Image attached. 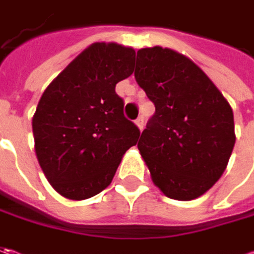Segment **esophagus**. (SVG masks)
Masks as SVG:
<instances>
[{"label": "esophagus", "mask_w": 254, "mask_h": 254, "mask_svg": "<svg viewBox=\"0 0 254 254\" xmlns=\"http://www.w3.org/2000/svg\"><path fill=\"white\" fill-rule=\"evenodd\" d=\"M135 124H137V127H138L140 130H142V128H144V119H142V117H138V119L135 120Z\"/></svg>", "instance_id": "obj_1"}]
</instances>
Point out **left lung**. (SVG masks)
I'll return each mask as SVG.
<instances>
[{
    "instance_id": "8db88e82",
    "label": "left lung",
    "mask_w": 254,
    "mask_h": 254,
    "mask_svg": "<svg viewBox=\"0 0 254 254\" xmlns=\"http://www.w3.org/2000/svg\"><path fill=\"white\" fill-rule=\"evenodd\" d=\"M134 76L155 106L137 145L152 182L171 199L203 195L235 145L229 103L202 69L172 49H140Z\"/></svg>"
}]
</instances>
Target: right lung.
Segmentation results:
<instances>
[{
    "instance_id": "add662e5",
    "label": "right lung",
    "mask_w": 254,
    "mask_h": 254,
    "mask_svg": "<svg viewBox=\"0 0 254 254\" xmlns=\"http://www.w3.org/2000/svg\"><path fill=\"white\" fill-rule=\"evenodd\" d=\"M135 52L93 44L46 87L32 119L35 152L49 184L69 199L106 190L138 127L126 119L116 84L132 73Z\"/></svg>"
}]
</instances>
